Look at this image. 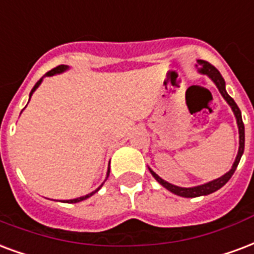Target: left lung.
<instances>
[{
	"instance_id": "1",
	"label": "left lung",
	"mask_w": 254,
	"mask_h": 254,
	"mask_svg": "<svg viewBox=\"0 0 254 254\" xmlns=\"http://www.w3.org/2000/svg\"><path fill=\"white\" fill-rule=\"evenodd\" d=\"M197 66H198V72L201 73V75H206L209 79L215 84V87L218 88L220 93L222 95V98L226 100L230 108H232V111H233L234 116H236V122H237V127H238V136H240V146H238V152L237 156H236V159H234V163L232 166V169L224 174L220 178L214 179V181H210V182H207V184L203 185H198V186H192V188H181V186H175L173 184H169L167 181L165 179H162L159 175L154 173V171L148 167V170L152 174V177L159 182V184L163 186L165 189H167L169 191H171L175 195H179V197H185V198H195V197H202V195H207V194H211V192L217 191V190H220L222 186H224L226 182H228L229 179L232 178V175L234 174V171L237 169L238 163H240V159H241V156L244 154V147H245V127H244L243 123V116H241V111H240V108L236 104L233 99L230 98L226 92V88H225V80L224 77L221 76V73L217 70V68L209 64L205 60H197Z\"/></svg>"
}]
</instances>
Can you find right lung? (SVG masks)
Instances as JSON below:
<instances>
[{"label":"right lung","mask_w":254,"mask_h":254,"mask_svg":"<svg viewBox=\"0 0 254 254\" xmlns=\"http://www.w3.org/2000/svg\"><path fill=\"white\" fill-rule=\"evenodd\" d=\"M66 69H69V66H68V65H59V66H56V68H53L52 70H49V72H47V73H45V75H44L43 77H41V79H40L39 81H37V83H36V85H34V87H33V89L30 91V93H29V100H30V98H32V95H33V93H34V91H36V89H37V88H39V87H40V84H41V81H43L44 77H47V76L59 75V73H63V72H65ZM108 175H110V167H108V171H107L106 181H107V178H108ZM102 186H103V184L100 185V186H99V188L96 189L95 191L89 192V194H87V195H83V197H79V198H73V199H66V201H64V202H66V203H77V202L84 201V199H87V198L92 197V195H93V194H95V192H98L99 190H100V188H102Z\"/></svg>","instance_id":"right-lung-1"}]
</instances>
